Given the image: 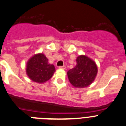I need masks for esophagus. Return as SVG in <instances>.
Returning a JSON list of instances; mask_svg holds the SVG:
<instances>
[{
    "instance_id": "esophagus-1",
    "label": "esophagus",
    "mask_w": 126,
    "mask_h": 126,
    "mask_svg": "<svg viewBox=\"0 0 126 126\" xmlns=\"http://www.w3.org/2000/svg\"><path fill=\"white\" fill-rule=\"evenodd\" d=\"M59 69H62V70H64L65 69V66H59Z\"/></svg>"
}]
</instances>
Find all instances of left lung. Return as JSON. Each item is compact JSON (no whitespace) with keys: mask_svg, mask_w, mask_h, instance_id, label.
<instances>
[{"mask_svg":"<svg viewBox=\"0 0 126 126\" xmlns=\"http://www.w3.org/2000/svg\"><path fill=\"white\" fill-rule=\"evenodd\" d=\"M77 64L67 72L68 80L75 88H85L94 82L97 77L98 68L92 59L81 55L76 59Z\"/></svg>","mask_w":126,"mask_h":126,"instance_id":"8db88e82","label":"left lung"}]
</instances>
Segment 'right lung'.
<instances>
[{"label": "right lung", "instance_id": "add662e5", "mask_svg": "<svg viewBox=\"0 0 126 126\" xmlns=\"http://www.w3.org/2000/svg\"><path fill=\"white\" fill-rule=\"evenodd\" d=\"M55 66L48 63V59L43 53L35 54L29 59L26 66L27 75L32 81L44 83L53 77Z\"/></svg>", "mask_w": 126, "mask_h": 126}]
</instances>
